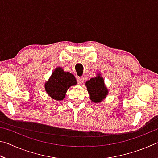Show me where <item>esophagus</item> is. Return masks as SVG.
I'll return each mask as SVG.
<instances>
[{"instance_id":"1","label":"esophagus","mask_w":158,"mask_h":158,"mask_svg":"<svg viewBox=\"0 0 158 158\" xmlns=\"http://www.w3.org/2000/svg\"><path fill=\"white\" fill-rule=\"evenodd\" d=\"M84 81V77H79L78 79H77V83H78L79 84L81 85L83 83Z\"/></svg>"}]
</instances>
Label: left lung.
I'll list each match as a JSON object with an SVG mask.
<instances>
[{
    "mask_svg": "<svg viewBox=\"0 0 158 158\" xmlns=\"http://www.w3.org/2000/svg\"><path fill=\"white\" fill-rule=\"evenodd\" d=\"M85 85L90 95V100L93 102H100L108 94V90L104 84V79L100 74L95 78L90 79Z\"/></svg>",
    "mask_w": 158,
    "mask_h": 158,
    "instance_id": "8db88e82",
    "label": "left lung"
}]
</instances>
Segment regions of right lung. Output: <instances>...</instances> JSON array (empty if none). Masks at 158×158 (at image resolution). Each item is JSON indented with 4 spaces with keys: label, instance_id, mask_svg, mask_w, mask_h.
Wrapping results in <instances>:
<instances>
[{
    "label": "right lung",
    "instance_id": "add662e5",
    "mask_svg": "<svg viewBox=\"0 0 158 158\" xmlns=\"http://www.w3.org/2000/svg\"><path fill=\"white\" fill-rule=\"evenodd\" d=\"M76 83L73 74L65 73L62 68H57L45 84V90L51 98L58 101L62 100L68 89L71 85H75Z\"/></svg>",
    "mask_w": 158,
    "mask_h": 158
}]
</instances>
